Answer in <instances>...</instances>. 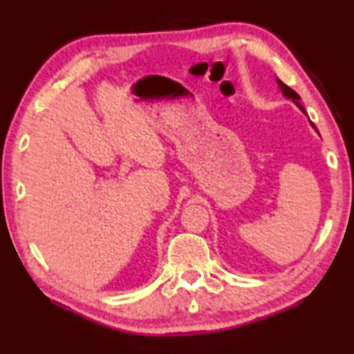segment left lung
Segmentation results:
<instances>
[{"mask_svg":"<svg viewBox=\"0 0 354 354\" xmlns=\"http://www.w3.org/2000/svg\"><path fill=\"white\" fill-rule=\"evenodd\" d=\"M277 82H279V85H280V88H282V92H283V95L287 97V99H290L292 102H295L297 105H299V107L304 110V107H301V104H300V95L299 93H297L295 91H293V88H290L288 87V85H285L282 80H279L277 79Z\"/></svg>","mask_w":354,"mask_h":354,"instance_id":"left-lung-1","label":"left lung"}]
</instances>
